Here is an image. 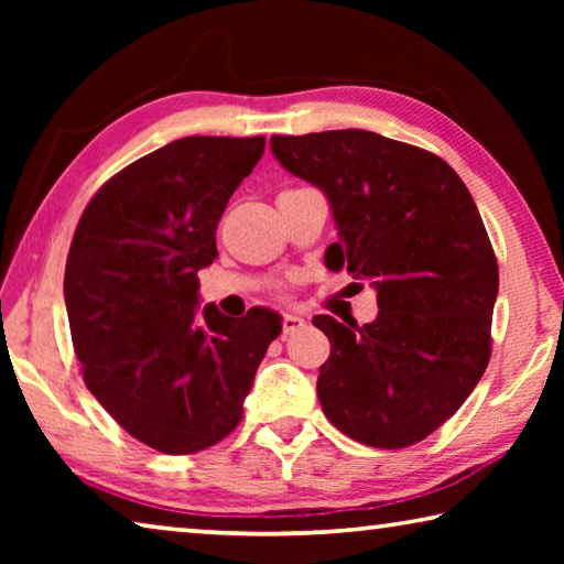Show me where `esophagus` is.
Listing matches in <instances>:
<instances>
[{
  "label": "esophagus",
  "mask_w": 564,
  "mask_h": 564,
  "mask_svg": "<svg viewBox=\"0 0 564 564\" xmlns=\"http://www.w3.org/2000/svg\"><path fill=\"white\" fill-rule=\"evenodd\" d=\"M305 326V321L301 316H293V313H285L283 316V336H291V333L301 330Z\"/></svg>",
  "instance_id": "obj_1"
}]
</instances>
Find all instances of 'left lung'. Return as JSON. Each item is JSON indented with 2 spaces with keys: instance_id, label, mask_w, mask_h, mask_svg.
I'll list each match as a JSON object with an SVG mask.
<instances>
[{
  "instance_id": "1",
  "label": "left lung",
  "mask_w": 564,
  "mask_h": 564,
  "mask_svg": "<svg viewBox=\"0 0 564 564\" xmlns=\"http://www.w3.org/2000/svg\"><path fill=\"white\" fill-rule=\"evenodd\" d=\"M285 171L328 196L330 271L370 279L378 318L316 316L330 356L318 400L340 433L398 451L437 431L488 368L498 261L463 178L431 151L362 129L271 137Z\"/></svg>"
}]
</instances>
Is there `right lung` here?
I'll return each instance as SVG.
<instances>
[{"label":"right lung","instance_id":"1","mask_svg":"<svg viewBox=\"0 0 564 564\" xmlns=\"http://www.w3.org/2000/svg\"><path fill=\"white\" fill-rule=\"evenodd\" d=\"M263 149V137L171 141L111 176L74 231L64 301L84 383L159 453L191 455L234 433L281 333L265 308L196 311L216 226Z\"/></svg>","mask_w":564,"mask_h":564}]
</instances>
